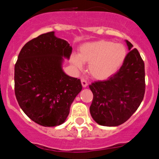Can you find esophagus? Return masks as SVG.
Masks as SVG:
<instances>
[{
	"mask_svg": "<svg viewBox=\"0 0 159 159\" xmlns=\"http://www.w3.org/2000/svg\"><path fill=\"white\" fill-rule=\"evenodd\" d=\"M81 84H82L83 88H86V87L88 86V82H87L86 80L82 78V79L81 80Z\"/></svg>",
	"mask_w": 159,
	"mask_h": 159,
	"instance_id": "esophagus-1",
	"label": "esophagus"
}]
</instances>
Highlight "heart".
Here are the masks:
<instances>
[{
    "label": "heart",
    "instance_id": "heart-1",
    "mask_svg": "<svg viewBox=\"0 0 159 159\" xmlns=\"http://www.w3.org/2000/svg\"><path fill=\"white\" fill-rule=\"evenodd\" d=\"M127 55L126 48L119 43L107 40L88 42L81 45L78 56H73L72 62L78 67L88 63L89 74L97 80H106L121 68Z\"/></svg>",
    "mask_w": 159,
    "mask_h": 159
}]
</instances>
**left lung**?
<instances>
[{"instance_id": "left-lung-1", "label": "left lung", "mask_w": 159, "mask_h": 159, "mask_svg": "<svg viewBox=\"0 0 159 159\" xmlns=\"http://www.w3.org/2000/svg\"><path fill=\"white\" fill-rule=\"evenodd\" d=\"M126 41L128 50L123 65L106 81L89 86L93 94L90 112L102 126L115 127L125 123L135 112L145 93V66L138 50Z\"/></svg>"}]
</instances>
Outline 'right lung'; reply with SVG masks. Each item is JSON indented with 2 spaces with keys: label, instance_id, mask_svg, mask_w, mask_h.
Segmentation results:
<instances>
[{
  "label": "right lung",
  "instance_id": "add662e5",
  "mask_svg": "<svg viewBox=\"0 0 159 159\" xmlns=\"http://www.w3.org/2000/svg\"><path fill=\"white\" fill-rule=\"evenodd\" d=\"M72 48L67 41L45 33L24 45L15 65V94L25 114L44 127L64 123L82 90L81 81L62 70Z\"/></svg>",
  "mask_w": 159,
  "mask_h": 159
}]
</instances>
